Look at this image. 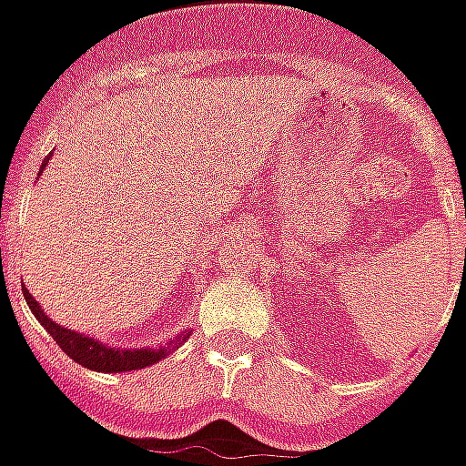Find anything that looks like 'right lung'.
<instances>
[{"mask_svg": "<svg viewBox=\"0 0 466 466\" xmlns=\"http://www.w3.org/2000/svg\"><path fill=\"white\" fill-rule=\"evenodd\" d=\"M25 291V299L30 304L32 314L37 317V322L53 335L60 350L66 352L67 358L88 368V370H98V373H124V370H141L147 365H154L157 360H162L169 350H175L185 339V335H179L177 339L167 342L165 348H141V350H118V348H106L101 342H96L91 337H83L73 329H66V327L56 325L47 314L40 309V304L35 301L27 289L22 287Z\"/></svg>", "mask_w": 466, "mask_h": 466, "instance_id": "1", "label": "right lung"}]
</instances>
